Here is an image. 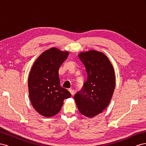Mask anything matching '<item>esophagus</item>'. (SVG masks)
Listing matches in <instances>:
<instances>
[{"instance_id": "34e87169", "label": "esophagus", "mask_w": 146, "mask_h": 146, "mask_svg": "<svg viewBox=\"0 0 146 146\" xmlns=\"http://www.w3.org/2000/svg\"><path fill=\"white\" fill-rule=\"evenodd\" d=\"M69 92H70V94H71V95H72V96H74V93H75V91H74V90H72V89H69Z\"/></svg>"}]
</instances>
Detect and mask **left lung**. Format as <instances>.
<instances>
[{
	"label": "left lung",
	"mask_w": 146,
	"mask_h": 146,
	"mask_svg": "<svg viewBox=\"0 0 146 146\" xmlns=\"http://www.w3.org/2000/svg\"><path fill=\"white\" fill-rule=\"evenodd\" d=\"M78 57L86 68L88 78L74 96L79 111L93 117L107 107L115 88V75L109 59L102 52L90 50Z\"/></svg>",
	"instance_id": "left-lung-1"
}]
</instances>
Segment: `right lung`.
<instances>
[{
    "mask_svg": "<svg viewBox=\"0 0 146 146\" xmlns=\"http://www.w3.org/2000/svg\"><path fill=\"white\" fill-rule=\"evenodd\" d=\"M69 52L52 47L35 61L28 80L29 97L33 108L47 117L60 111L64 99L71 94L60 85L58 70L68 58Z\"/></svg>",
    "mask_w": 146,
    "mask_h": 146,
    "instance_id": "add662e5",
    "label": "right lung"
}]
</instances>
